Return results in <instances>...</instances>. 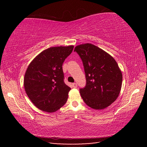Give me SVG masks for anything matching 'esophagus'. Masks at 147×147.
<instances>
[{
	"label": "esophagus",
	"instance_id": "esophagus-1",
	"mask_svg": "<svg viewBox=\"0 0 147 147\" xmlns=\"http://www.w3.org/2000/svg\"><path fill=\"white\" fill-rule=\"evenodd\" d=\"M72 86H73V87L74 88H76L77 87V84L76 83H73V84H72Z\"/></svg>",
	"mask_w": 147,
	"mask_h": 147
}]
</instances>
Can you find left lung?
Wrapping results in <instances>:
<instances>
[{"mask_svg": "<svg viewBox=\"0 0 147 147\" xmlns=\"http://www.w3.org/2000/svg\"><path fill=\"white\" fill-rule=\"evenodd\" d=\"M82 60L86 86L80 89L87 105L103 109L115 102L120 94L123 74L110 54L91 43L79 45L74 49Z\"/></svg>", "mask_w": 147, "mask_h": 147, "instance_id": "1", "label": "left lung"}]
</instances>
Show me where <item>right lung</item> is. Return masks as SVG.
<instances>
[{
    "mask_svg": "<svg viewBox=\"0 0 147 147\" xmlns=\"http://www.w3.org/2000/svg\"><path fill=\"white\" fill-rule=\"evenodd\" d=\"M73 45L53 47L39 54L27 68L24 87L30 100L38 109L55 112L66 103L71 88L64 83L62 65Z\"/></svg>",
    "mask_w": 147,
    "mask_h": 147,
    "instance_id": "right-lung-1",
    "label": "right lung"
}]
</instances>
